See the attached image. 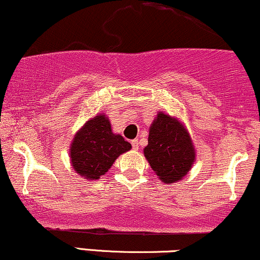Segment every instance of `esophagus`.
Here are the masks:
<instances>
[{"label": "esophagus", "instance_id": "esophagus-1", "mask_svg": "<svg viewBox=\"0 0 260 260\" xmlns=\"http://www.w3.org/2000/svg\"><path fill=\"white\" fill-rule=\"evenodd\" d=\"M132 146H133V149H134V150H138V149H139V143H138V140H137V139L132 140Z\"/></svg>", "mask_w": 260, "mask_h": 260}]
</instances>
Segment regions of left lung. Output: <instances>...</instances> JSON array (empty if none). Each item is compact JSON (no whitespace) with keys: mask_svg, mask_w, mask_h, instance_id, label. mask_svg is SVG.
Masks as SVG:
<instances>
[{"mask_svg":"<svg viewBox=\"0 0 260 260\" xmlns=\"http://www.w3.org/2000/svg\"><path fill=\"white\" fill-rule=\"evenodd\" d=\"M147 143L144 156L164 183L182 180L196 162V149L186 126L163 111L151 123Z\"/></svg>","mask_w":260,"mask_h":260,"instance_id":"8db88e82","label":"left lung"}]
</instances>
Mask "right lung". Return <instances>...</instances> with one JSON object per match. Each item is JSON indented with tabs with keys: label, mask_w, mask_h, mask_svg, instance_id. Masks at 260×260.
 <instances>
[{
	"label": "right lung",
	"mask_w": 260,
	"mask_h": 260,
	"mask_svg": "<svg viewBox=\"0 0 260 260\" xmlns=\"http://www.w3.org/2000/svg\"><path fill=\"white\" fill-rule=\"evenodd\" d=\"M132 149L121 134L111 129L107 115L97 114L75 133L70 147L72 168L86 180L106 175L120 154Z\"/></svg>",
	"instance_id": "obj_1"
}]
</instances>
